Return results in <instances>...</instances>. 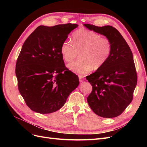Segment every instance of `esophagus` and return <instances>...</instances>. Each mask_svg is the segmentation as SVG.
<instances>
[{"mask_svg": "<svg viewBox=\"0 0 147 147\" xmlns=\"http://www.w3.org/2000/svg\"><path fill=\"white\" fill-rule=\"evenodd\" d=\"M78 78H79V80L80 82H83L84 81V76H83V75H78Z\"/></svg>", "mask_w": 147, "mask_h": 147, "instance_id": "34e87169", "label": "esophagus"}]
</instances>
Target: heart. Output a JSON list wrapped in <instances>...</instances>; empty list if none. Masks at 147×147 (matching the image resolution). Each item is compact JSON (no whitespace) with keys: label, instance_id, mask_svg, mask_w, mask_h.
<instances>
[{"label":"heart","instance_id":"obj_1","mask_svg":"<svg viewBox=\"0 0 147 147\" xmlns=\"http://www.w3.org/2000/svg\"><path fill=\"white\" fill-rule=\"evenodd\" d=\"M111 51L112 43L108 38L85 29L75 32L73 42L67 40L61 47L62 57L67 63L72 61L80 53V59L67 65L71 71L77 74H86L92 69H100L109 59Z\"/></svg>","mask_w":147,"mask_h":147}]
</instances>
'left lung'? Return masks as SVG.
<instances>
[{
    "label": "left lung",
    "instance_id": "1",
    "mask_svg": "<svg viewBox=\"0 0 147 147\" xmlns=\"http://www.w3.org/2000/svg\"><path fill=\"white\" fill-rule=\"evenodd\" d=\"M83 25L89 30L104 35L112 43V51L105 64L86 77L92 87L87 98L88 103L99 117H118L130 104L137 85L132 53L121 34L112 26Z\"/></svg>",
    "mask_w": 147,
    "mask_h": 147
}]
</instances>
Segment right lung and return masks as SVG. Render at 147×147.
<instances>
[{
    "label": "right lung",
    "mask_w": 147,
    "mask_h": 147,
    "mask_svg": "<svg viewBox=\"0 0 147 147\" xmlns=\"http://www.w3.org/2000/svg\"><path fill=\"white\" fill-rule=\"evenodd\" d=\"M78 26H40L24 42L15 73L19 91L31 110L56 112L78 86V77L65 67L61 53L62 43Z\"/></svg>",
    "instance_id": "add662e5"
}]
</instances>
